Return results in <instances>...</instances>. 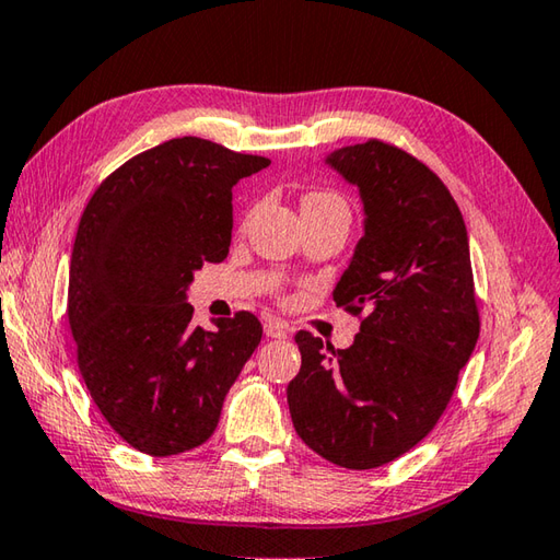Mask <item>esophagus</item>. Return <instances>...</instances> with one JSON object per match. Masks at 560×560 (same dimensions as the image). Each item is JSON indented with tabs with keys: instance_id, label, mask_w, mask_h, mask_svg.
I'll use <instances>...</instances> for the list:
<instances>
[{
	"instance_id": "34e87169",
	"label": "esophagus",
	"mask_w": 560,
	"mask_h": 560,
	"mask_svg": "<svg viewBox=\"0 0 560 560\" xmlns=\"http://www.w3.org/2000/svg\"><path fill=\"white\" fill-rule=\"evenodd\" d=\"M264 332H267V338L283 340L289 335V325L279 318H269L267 323H264Z\"/></svg>"
}]
</instances>
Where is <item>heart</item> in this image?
<instances>
[{"mask_svg":"<svg viewBox=\"0 0 560 560\" xmlns=\"http://www.w3.org/2000/svg\"><path fill=\"white\" fill-rule=\"evenodd\" d=\"M348 210V202L342 200V196H338V192L332 190H313V192H306L301 200V210L303 212H313V210Z\"/></svg>","mask_w":560,"mask_h":560,"instance_id":"b5f03b06","label":"heart"}]
</instances>
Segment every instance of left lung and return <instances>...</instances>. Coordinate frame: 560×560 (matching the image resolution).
Instances as JSON below:
<instances>
[{"mask_svg":"<svg viewBox=\"0 0 560 560\" xmlns=\"http://www.w3.org/2000/svg\"><path fill=\"white\" fill-rule=\"evenodd\" d=\"M360 188L364 237L332 299L360 318L348 350L299 330L301 372L287 396L311 451L348 470L409 453L448 406L480 335L460 208L409 151L382 139L332 151Z\"/></svg>","mask_w":560,"mask_h":560,"instance_id":"1","label":"left lung"}]
</instances>
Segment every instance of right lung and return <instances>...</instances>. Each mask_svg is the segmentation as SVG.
Returning <instances> with one entry per match:
<instances>
[{"mask_svg":"<svg viewBox=\"0 0 560 560\" xmlns=\"http://www.w3.org/2000/svg\"><path fill=\"white\" fill-rule=\"evenodd\" d=\"M200 137L168 139L100 183L80 218L68 281L78 370L121 441L147 455L206 443L261 340L240 311L192 325V271L228 257L232 186L267 168Z\"/></svg>","mask_w":560,"mask_h":560,"instance_id":"add662e5","label":"right lung"}]
</instances>
